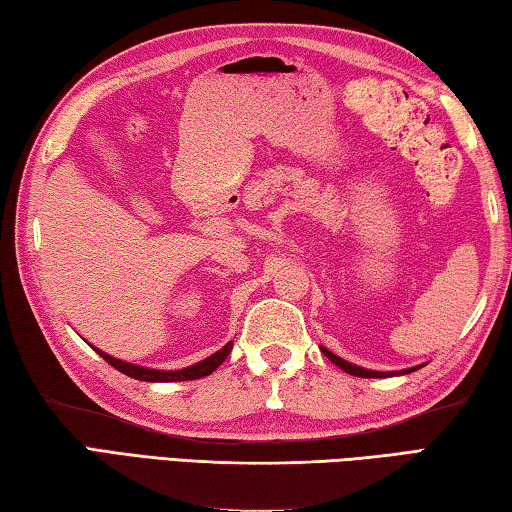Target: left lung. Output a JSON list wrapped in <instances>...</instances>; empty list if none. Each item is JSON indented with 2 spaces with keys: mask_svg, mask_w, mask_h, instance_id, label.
<instances>
[{
  "mask_svg": "<svg viewBox=\"0 0 512 512\" xmlns=\"http://www.w3.org/2000/svg\"><path fill=\"white\" fill-rule=\"evenodd\" d=\"M321 353H324L330 362L337 364L339 369L346 371V373H351V375H357V378H387V375H400L398 371H393V373H382V371H369V369H362V366H355V364H351V362L342 360V357H337L335 353H330L328 348H324V346H321ZM411 371H416V369H407V371H402V373H411Z\"/></svg>",
  "mask_w": 512,
  "mask_h": 512,
  "instance_id": "left-lung-1",
  "label": "left lung"
}]
</instances>
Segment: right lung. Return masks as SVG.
I'll use <instances>...</instances> for the list:
<instances>
[{
    "label": "right lung",
    "mask_w": 512,
    "mask_h": 512,
    "mask_svg": "<svg viewBox=\"0 0 512 512\" xmlns=\"http://www.w3.org/2000/svg\"><path fill=\"white\" fill-rule=\"evenodd\" d=\"M233 342H229L227 346H222L218 353H213L206 357V360L197 362L193 366H186V369H179V371H157V369H146V366H137V364H130V362H121L116 360V357L107 355L103 351H98V355L103 357L107 364H112L116 371H121L125 375H130L134 380H141V382H184V380H200L204 375H211L218 366L227 360V355L231 353Z\"/></svg>",
    "instance_id": "obj_1"
}]
</instances>
